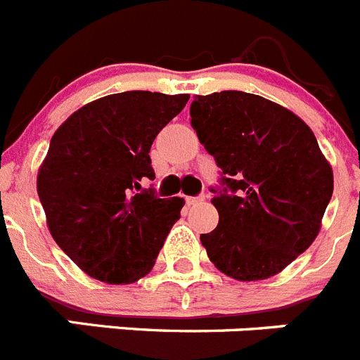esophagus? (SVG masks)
Returning a JSON list of instances; mask_svg holds the SVG:
<instances>
[{
  "label": "esophagus",
  "mask_w": 360,
  "mask_h": 360,
  "mask_svg": "<svg viewBox=\"0 0 360 360\" xmlns=\"http://www.w3.org/2000/svg\"><path fill=\"white\" fill-rule=\"evenodd\" d=\"M203 200H205V195H200V196H187L186 202H187V205H198V203H202Z\"/></svg>",
  "instance_id": "esophagus-1"
}]
</instances>
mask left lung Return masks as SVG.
<instances>
[{
  "label": "left lung",
  "mask_w": 360,
  "mask_h": 360,
  "mask_svg": "<svg viewBox=\"0 0 360 360\" xmlns=\"http://www.w3.org/2000/svg\"><path fill=\"white\" fill-rule=\"evenodd\" d=\"M191 126L219 167V221L200 240L216 269L240 281L278 274L311 245L333 193L316 135L287 108L227 90L196 95Z\"/></svg>",
  "instance_id": "8db88e82"
}]
</instances>
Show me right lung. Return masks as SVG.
<instances>
[{
    "label": "right lung",
    "mask_w": 360,
    "mask_h": 360,
    "mask_svg": "<svg viewBox=\"0 0 360 360\" xmlns=\"http://www.w3.org/2000/svg\"><path fill=\"white\" fill-rule=\"evenodd\" d=\"M189 95L124 91L86 104L61 124L37 174L56 243L98 281L133 283L153 269L184 198H160L153 141Z\"/></svg>",
    "instance_id": "obj_1"
}]
</instances>
